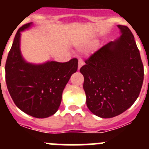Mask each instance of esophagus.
<instances>
[{"instance_id":"esophagus-1","label":"esophagus","mask_w":149,"mask_h":149,"mask_svg":"<svg viewBox=\"0 0 149 149\" xmlns=\"http://www.w3.org/2000/svg\"><path fill=\"white\" fill-rule=\"evenodd\" d=\"M84 63L81 59H79V63H78V70H80L81 68L84 65Z\"/></svg>"}]
</instances>
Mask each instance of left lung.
I'll return each instance as SVG.
<instances>
[{
	"label": "left lung",
	"mask_w": 149,
	"mask_h": 149,
	"mask_svg": "<svg viewBox=\"0 0 149 149\" xmlns=\"http://www.w3.org/2000/svg\"><path fill=\"white\" fill-rule=\"evenodd\" d=\"M118 27L119 38L100 48L80 69L87 107L102 118L118 116L130 107L143 81V65L134 37L127 26Z\"/></svg>",
	"instance_id": "8db88e82"
}]
</instances>
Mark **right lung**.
<instances>
[{"mask_svg":"<svg viewBox=\"0 0 149 149\" xmlns=\"http://www.w3.org/2000/svg\"><path fill=\"white\" fill-rule=\"evenodd\" d=\"M31 26L32 22L26 24L16 32L6 63V82L19 109L34 118H46L58 111L63 91L78 69V60L40 64L25 61L21 52V32Z\"/></svg>","mask_w":149,"mask_h":149,"instance_id":"1","label":"right lung"}]
</instances>
